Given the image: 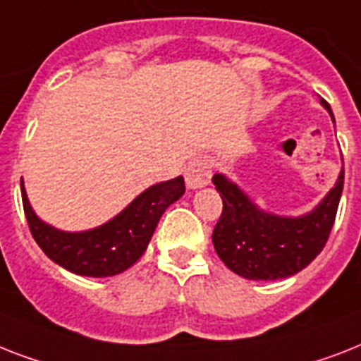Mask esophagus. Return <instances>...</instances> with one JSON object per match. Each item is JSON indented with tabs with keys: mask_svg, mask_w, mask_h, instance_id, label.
Segmentation results:
<instances>
[{
	"mask_svg": "<svg viewBox=\"0 0 361 361\" xmlns=\"http://www.w3.org/2000/svg\"><path fill=\"white\" fill-rule=\"evenodd\" d=\"M210 164L203 158H197L194 162H190L186 167V173H184V178H186V186L190 190H199L207 186L210 183Z\"/></svg>",
	"mask_w": 361,
	"mask_h": 361,
	"instance_id": "esophagus-1",
	"label": "esophagus"
}]
</instances>
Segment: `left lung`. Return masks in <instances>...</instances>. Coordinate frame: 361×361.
Here are the masks:
<instances>
[{"label": "left lung", "instance_id": "obj_1", "mask_svg": "<svg viewBox=\"0 0 361 361\" xmlns=\"http://www.w3.org/2000/svg\"><path fill=\"white\" fill-rule=\"evenodd\" d=\"M321 104L334 121L330 104ZM212 183L224 201V212L212 233L218 257L242 278L274 281L298 274L322 252L336 220L345 169L341 167L334 188L321 203L300 216H279L261 209L224 173H216Z\"/></svg>", "mask_w": 361, "mask_h": 361}]
</instances>
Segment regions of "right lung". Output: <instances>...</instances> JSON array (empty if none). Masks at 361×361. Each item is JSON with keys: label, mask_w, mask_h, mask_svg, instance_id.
<instances>
[{"label": "right lung", "mask_w": 361, "mask_h": 361, "mask_svg": "<svg viewBox=\"0 0 361 361\" xmlns=\"http://www.w3.org/2000/svg\"><path fill=\"white\" fill-rule=\"evenodd\" d=\"M22 203L31 235L40 250L65 270L87 278H109L140 261L169 204L183 197L184 178L152 184L119 214L87 231H61L35 214L24 178L20 180Z\"/></svg>", "instance_id": "right-lung-1"}]
</instances>
